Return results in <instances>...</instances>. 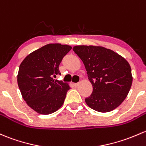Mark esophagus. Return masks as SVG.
Instances as JSON below:
<instances>
[{"label": "esophagus", "instance_id": "1", "mask_svg": "<svg viewBox=\"0 0 146 146\" xmlns=\"http://www.w3.org/2000/svg\"><path fill=\"white\" fill-rule=\"evenodd\" d=\"M79 85H80L79 82H77V83H74V84H73V85H74V87H78V86H79Z\"/></svg>", "mask_w": 146, "mask_h": 146}]
</instances>
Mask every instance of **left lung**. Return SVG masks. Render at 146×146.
Returning <instances> with one entry per match:
<instances>
[{
    "mask_svg": "<svg viewBox=\"0 0 146 146\" xmlns=\"http://www.w3.org/2000/svg\"><path fill=\"white\" fill-rule=\"evenodd\" d=\"M83 62L93 92L85 102L101 113L115 109L127 97L132 84L129 64L113 50L100 46L78 45L73 48Z\"/></svg>",
    "mask_w": 146,
    "mask_h": 146,
    "instance_id": "1",
    "label": "left lung"
}]
</instances>
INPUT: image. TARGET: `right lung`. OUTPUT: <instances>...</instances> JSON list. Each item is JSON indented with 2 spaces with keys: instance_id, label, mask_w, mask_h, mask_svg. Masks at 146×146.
I'll list each match as a JSON object with an SVG mask.
<instances>
[{
  "instance_id": "right-lung-1",
  "label": "right lung",
  "mask_w": 146,
  "mask_h": 146,
  "mask_svg": "<svg viewBox=\"0 0 146 146\" xmlns=\"http://www.w3.org/2000/svg\"><path fill=\"white\" fill-rule=\"evenodd\" d=\"M71 49L67 45L48 44L31 53L21 63L18 86L23 99L37 113L51 114L64 104L70 87L52 77L61 74L59 64Z\"/></svg>"
}]
</instances>
